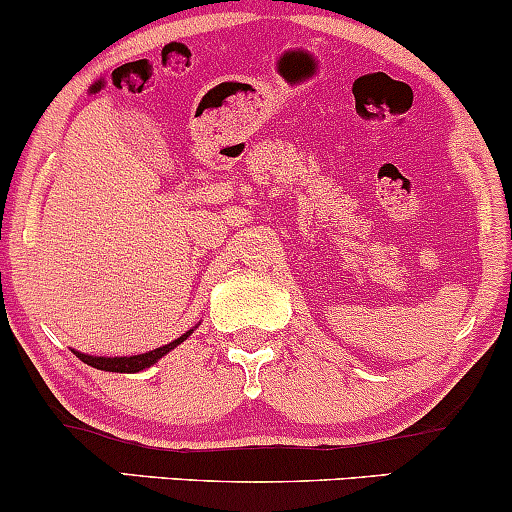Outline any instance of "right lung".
<instances>
[{"instance_id": "right-lung-1", "label": "right lung", "mask_w": 512, "mask_h": 512, "mask_svg": "<svg viewBox=\"0 0 512 512\" xmlns=\"http://www.w3.org/2000/svg\"><path fill=\"white\" fill-rule=\"evenodd\" d=\"M192 330H187L182 337L175 339V342H170L166 346H158L154 351H146V354H137V356H115V358H108V356H91V354H81V351H74L76 356L81 358V361L88 363L91 368H98V370H108V373H139V370H146L151 368L154 363L161 361L163 356L170 354V351L175 349V346L185 342L187 337H190Z\"/></svg>"}]
</instances>
